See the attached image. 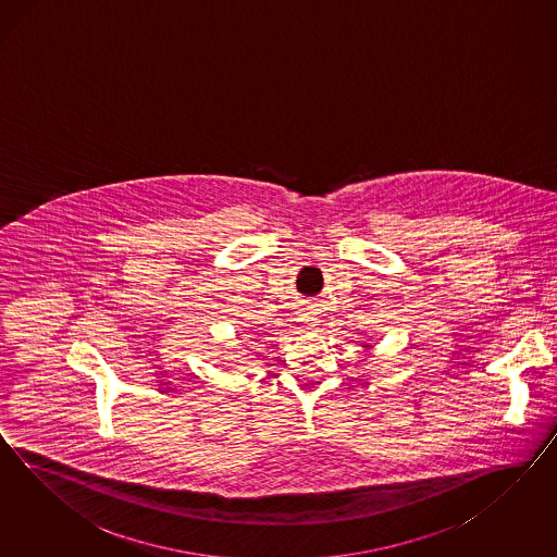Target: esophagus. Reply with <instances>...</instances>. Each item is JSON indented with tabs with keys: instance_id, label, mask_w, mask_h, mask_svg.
Returning <instances> with one entry per match:
<instances>
[{
	"instance_id": "obj_1",
	"label": "esophagus",
	"mask_w": 557,
	"mask_h": 557,
	"mask_svg": "<svg viewBox=\"0 0 557 557\" xmlns=\"http://www.w3.org/2000/svg\"><path fill=\"white\" fill-rule=\"evenodd\" d=\"M306 322H308V326H310V329H319V319H314V317H308Z\"/></svg>"
}]
</instances>
